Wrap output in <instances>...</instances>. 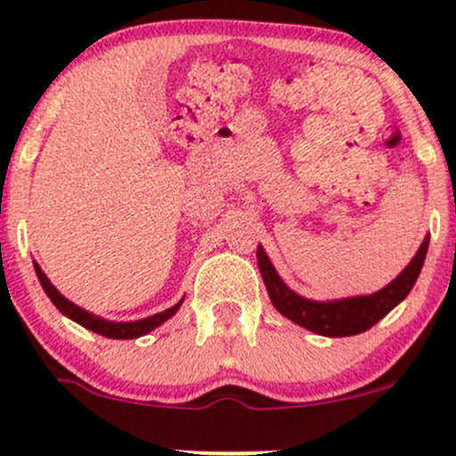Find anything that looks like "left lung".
Wrapping results in <instances>:
<instances>
[{
	"instance_id": "1",
	"label": "left lung",
	"mask_w": 456,
	"mask_h": 456,
	"mask_svg": "<svg viewBox=\"0 0 456 456\" xmlns=\"http://www.w3.org/2000/svg\"><path fill=\"white\" fill-rule=\"evenodd\" d=\"M428 250V233L422 240L410 264L401 270L396 279L381 287L375 294L334 297V300H311L291 289L281 274L276 272L264 246H257V265L264 279L265 289L276 311L289 322L297 323L305 330L319 334V337H354L373 328L379 319H384L396 305L405 300L411 287L420 276L422 265Z\"/></svg>"
}]
</instances>
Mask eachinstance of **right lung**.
I'll return each mask as SVG.
<instances>
[{"label": "right lung", "instance_id": "1", "mask_svg": "<svg viewBox=\"0 0 456 456\" xmlns=\"http://www.w3.org/2000/svg\"><path fill=\"white\" fill-rule=\"evenodd\" d=\"M34 270H36V276H38L40 285H43L45 294L49 296V300L53 302L57 311L61 313V315H66L68 319H72V322L78 323V326H83L86 330H92V332L96 334H102V337L107 338H118V341H128V338H139L143 337V334L151 332L154 328H159L160 323H165L167 319H171L175 315L177 311H180L182 302H184V297H182L177 305H174L171 308H167V311L162 313H156V315L151 317H145V319H137V322H109V319H102L98 315H94V313L86 311V308L77 306L75 302H70L68 297H64L57 291V287L46 279V274L40 268L38 264L34 261Z\"/></svg>", "mask_w": 456, "mask_h": 456}]
</instances>
